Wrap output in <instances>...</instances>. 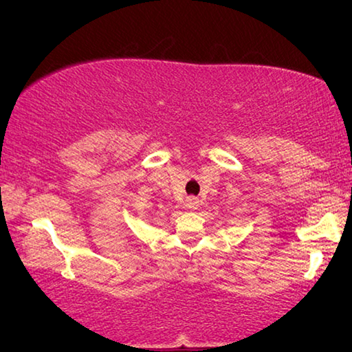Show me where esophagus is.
Segmentation results:
<instances>
[{
	"mask_svg": "<svg viewBox=\"0 0 352 352\" xmlns=\"http://www.w3.org/2000/svg\"><path fill=\"white\" fill-rule=\"evenodd\" d=\"M184 206H186L188 210H197V208H199V200L195 199V197H189L186 200V204H184Z\"/></svg>",
	"mask_w": 352,
	"mask_h": 352,
	"instance_id": "obj_1",
	"label": "esophagus"
}]
</instances>
